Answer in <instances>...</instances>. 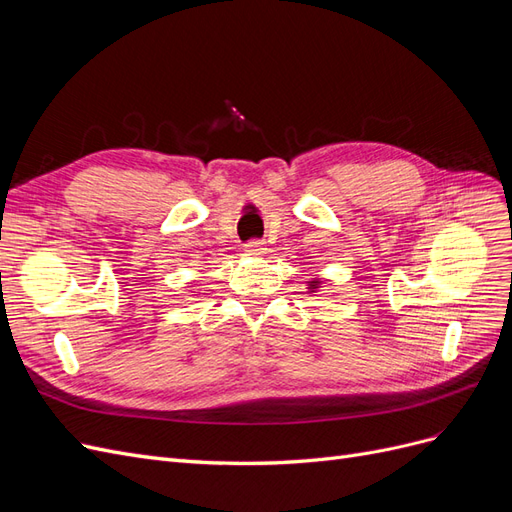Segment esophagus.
Returning a JSON list of instances; mask_svg holds the SVG:
<instances>
[{"label":"esophagus","mask_w":512,"mask_h":512,"mask_svg":"<svg viewBox=\"0 0 512 512\" xmlns=\"http://www.w3.org/2000/svg\"><path fill=\"white\" fill-rule=\"evenodd\" d=\"M243 250H245L247 256H260V254H265L267 247H265V243H262V241H247Z\"/></svg>","instance_id":"esophagus-1"}]
</instances>
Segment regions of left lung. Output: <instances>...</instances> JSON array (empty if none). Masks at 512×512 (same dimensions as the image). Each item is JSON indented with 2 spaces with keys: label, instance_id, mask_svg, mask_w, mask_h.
Here are the masks:
<instances>
[{
  "label": "left lung",
  "instance_id": "left-lung-1",
  "mask_svg": "<svg viewBox=\"0 0 512 512\" xmlns=\"http://www.w3.org/2000/svg\"><path fill=\"white\" fill-rule=\"evenodd\" d=\"M316 288H320V282H318V280L309 282V292H316Z\"/></svg>",
  "mask_w": 512,
  "mask_h": 512
}]
</instances>
